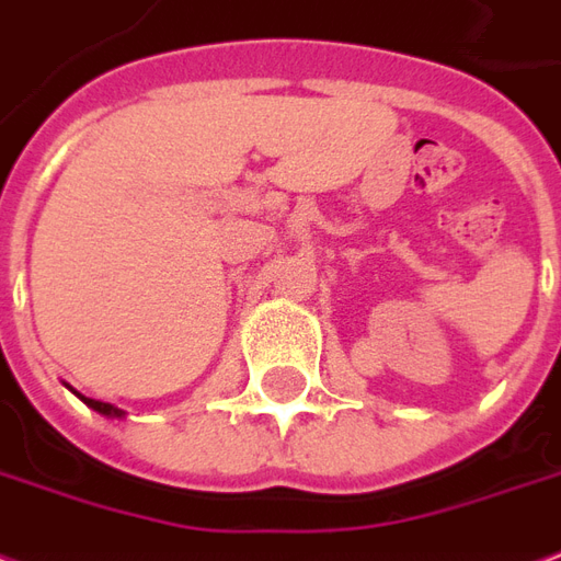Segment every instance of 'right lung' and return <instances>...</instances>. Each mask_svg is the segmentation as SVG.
Returning a JSON list of instances; mask_svg holds the SVG:
<instances>
[{
    "instance_id": "add662e5",
    "label": "right lung",
    "mask_w": 561,
    "mask_h": 561,
    "mask_svg": "<svg viewBox=\"0 0 561 561\" xmlns=\"http://www.w3.org/2000/svg\"><path fill=\"white\" fill-rule=\"evenodd\" d=\"M65 386H68V383H65ZM73 396L80 398V401H85V404H89L91 410H98L101 416H115V419L124 416V410L112 408V404H106V401H94V398H85V396H82V392H77V389H73Z\"/></svg>"
}]
</instances>
